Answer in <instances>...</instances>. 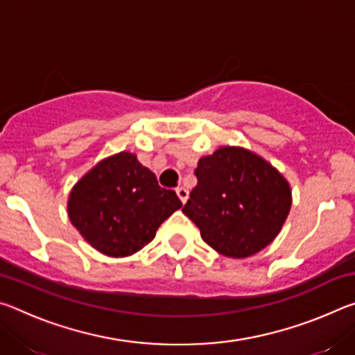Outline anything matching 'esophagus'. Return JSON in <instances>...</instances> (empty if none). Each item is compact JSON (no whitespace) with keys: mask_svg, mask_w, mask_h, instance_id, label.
I'll return each mask as SVG.
<instances>
[{"mask_svg":"<svg viewBox=\"0 0 355 355\" xmlns=\"http://www.w3.org/2000/svg\"><path fill=\"white\" fill-rule=\"evenodd\" d=\"M177 196H178V199L182 200V203H186V200H188L189 192H188V189H184L183 186H180V188H177Z\"/></svg>","mask_w":355,"mask_h":355,"instance_id":"1","label":"esophagus"}]
</instances>
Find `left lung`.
Segmentation results:
<instances>
[{
    "label": "left lung",
    "mask_w": 355,
    "mask_h": 355,
    "mask_svg": "<svg viewBox=\"0 0 355 355\" xmlns=\"http://www.w3.org/2000/svg\"><path fill=\"white\" fill-rule=\"evenodd\" d=\"M197 186L183 213L219 254L245 258L274 241L291 208L284 175L241 147H220L196 167Z\"/></svg>",
    "instance_id": "obj_1"
}]
</instances>
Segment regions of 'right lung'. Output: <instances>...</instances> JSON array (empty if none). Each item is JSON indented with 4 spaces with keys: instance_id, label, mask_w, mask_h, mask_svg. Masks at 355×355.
I'll list each match as a JSON object with an SVG mask.
<instances>
[{
    "instance_id": "obj_1",
    "label": "right lung",
    "mask_w": 355,
    "mask_h": 355,
    "mask_svg": "<svg viewBox=\"0 0 355 355\" xmlns=\"http://www.w3.org/2000/svg\"><path fill=\"white\" fill-rule=\"evenodd\" d=\"M69 218L81 236L107 257H128L156 235L158 227L182 208L171 189L136 155L120 152L92 167L69 196Z\"/></svg>"
}]
</instances>
